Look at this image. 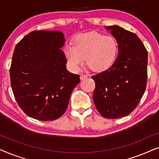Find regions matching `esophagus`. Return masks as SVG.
<instances>
[{
	"mask_svg": "<svg viewBox=\"0 0 159 159\" xmlns=\"http://www.w3.org/2000/svg\"><path fill=\"white\" fill-rule=\"evenodd\" d=\"M86 78H88V75H83V74H82V75H80V80H83L84 79H86Z\"/></svg>",
	"mask_w": 159,
	"mask_h": 159,
	"instance_id": "1",
	"label": "esophagus"
}]
</instances>
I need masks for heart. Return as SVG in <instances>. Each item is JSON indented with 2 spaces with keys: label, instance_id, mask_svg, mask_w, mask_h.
Masks as SVG:
<instances>
[{
  "label": "heart",
  "instance_id": "obj_1",
  "mask_svg": "<svg viewBox=\"0 0 159 159\" xmlns=\"http://www.w3.org/2000/svg\"><path fill=\"white\" fill-rule=\"evenodd\" d=\"M64 52L69 66L73 70H80L86 58L90 69L102 71L114 62L118 53V43L113 36L89 32L77 35L73 45H67Z\"/></svg>",
  "mask_w": 159,
  "mask_h": 159
}]
</instances>
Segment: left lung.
I'll list each match as a JSON object with an SVG mask.
<instances>
[{"instance_id": "8db88e82", "label": "left lung", "mask_w": 159, "mask_h": 159, "mask_svg": "<svg viewBox=\"0 0 159 159\" xmlns=\"http://www.w3.org/2000/svg\"><path fill=\"white\" fill-rule=\"evenodd\" d=\"M118 43L119 53L111 66L91 78L95 80L93 101L104 118L129 115L144 94L148 77V52L133 32L119 26L107 27Z\"/></svg>"}]
</instances>
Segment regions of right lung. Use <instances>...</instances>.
I'll list each match as a JSON object with an SVG mask.
<instances>
[{
  "instance_id": "obj_1",
  "label": "right lung",
  "mask_w": 159,
  "mask_h": 159,
  "mask_svg": "<svg viewBox=\"0 0 159 159\" xmlns=\"http://www.w3.org/2000/svg\"><path fill=\"white\" fill-rule=\"evenodd\" d=\"M59 31L38 30L19 41L13 53L11 85L15 99L27 116L40 121L58 119L66 111L80 75L66 70Z\"/></svg>"
}]
</instances>
